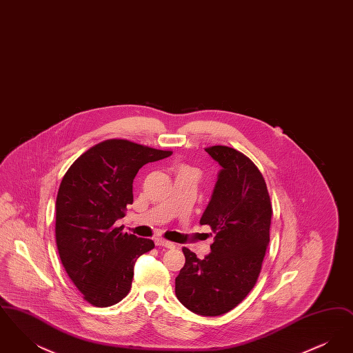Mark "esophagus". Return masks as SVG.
<instances>
[{
  "mask_svg": "<svg viewBox=\"0 0 353 353\" xmlns=\"http://www.w3.org/2000/svg\"><path fill=\"white\" fill-rule=\"evenodd\" d=\"M154 243H156V246H163V248H168V249L174 248L173 242H169V241H165L163 238H154Z\"/></svg>",
  "mask_w": 353,
  "mask_h": 353,
  "instance_id": "obj_1",
  "label": "esophagus"
}]
</instances>
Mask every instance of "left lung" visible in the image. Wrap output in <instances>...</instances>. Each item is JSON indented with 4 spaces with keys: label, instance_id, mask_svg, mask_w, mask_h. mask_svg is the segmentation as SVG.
I'll return each mask as SVG.
<instances>
[{
    "label": "left lung",
    "instance_id": "1",
    "mask_svg": "<svg viewBox=\"0 0 353 353\" xmlns=\"http://www.w3.org/2000/svg\"><path fill=\"white\" fill-rule=\"evenodd\" d=\"M205 151L221 169L200 223L209 225L216 236L203 259L183 249L176 296L197 315L219 316L242 302L258 279L272 209L265 179L249 157L223 145Z\"/></svg>",
    "mask_w": 353,
    "mask_h": 353
}]
</instances>
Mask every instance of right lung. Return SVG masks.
Listing matches in <instances>:
<instances>
[{
	"label": "right lung",
	"instance_id": "obj_1",
	"mask_svg": "<svg viewBox=\"0 0 353 353\" xmlns=\"http://www.w3.org/2000/svg\"><path fill=\"white\" fill-rule=\"evenodd\" d=\"M170 154L114 139L84 152L66 172L55 202L57 248L70 279L90 304L108 307L127 296L136 259L154 248L152 239L114 225L134 202L139 169Z\"/></svg>",
	"mask_w": 353,
	"mask_h": 353
}]
</instances>
